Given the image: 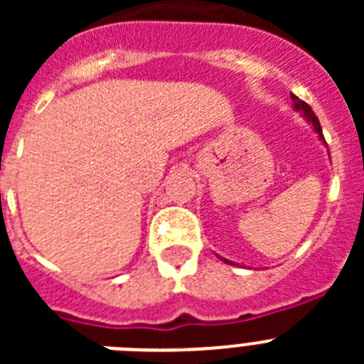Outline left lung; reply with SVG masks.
Instances as JSON below:
<instances>
[{
  "label": "left lung",
  "mask_w": 364,
  "mask_h": 364,
  "mask_svg": "<svg viewBox=\"0 0 364 364\" xmlns=\"http://www.w3.org/2000/svg\"><path fill=\"white\" fill-rule=\"evenodd\" d=\"M291 100H294V107L297 109V111H301V112H302V117L306 118V120L310 122L311 125H314L315 133L319 134L321 140H324V136H323V129H321V124H319V118L315 117V112L311 111L310 105H308L306 102H302V100H299L297 96H295V95H291ZM220 259H222V257H220ZM222 260H224V262H228V264H233V262H230V260H226V259H222Z\"/></svg>",
  "instance_id": "1"
}]
</instances>
